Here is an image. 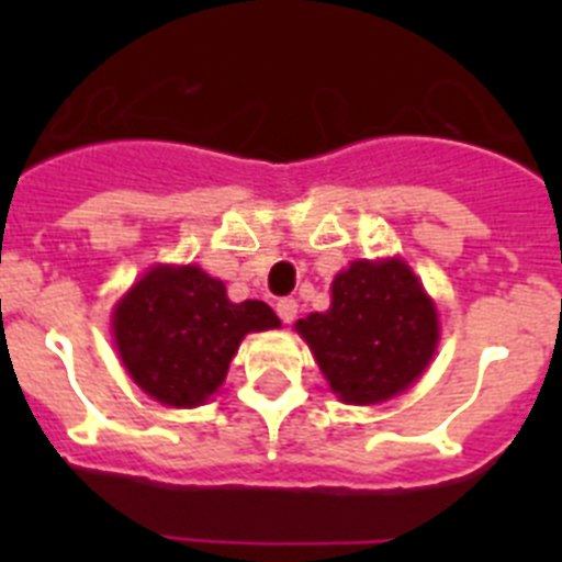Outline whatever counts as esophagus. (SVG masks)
I'll return each mask as SVG.
<instances>
[{"label": "esophagus", "mask_w": 562, "mask_h": 562, "mask_svg": "<svg viewBox=\"0 0 562 562\" xmlns=\"http://www.w3.org/2000/svg\"><path fill=\"white\" fill-rule=\"evenodd\" d=\"M276 312H278V317L284 321V324H292L297 315V304L292 301V297H281V301L276 304Z\"/></svg>", "instance_id": "obj_1"}]
</instances>
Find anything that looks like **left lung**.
<instances>
[{
    "mask_svg": "<svg viewBox=\"0 0 562 562\" xmlns=\"http://www.w3.org/2000/svg\"><path fill=\"white\" fill-rule=\"evenodd\" d=\"M331 391L351 405H374L425 371L439 340L436 306L411 267L355 261L331 284L329 312L297 321Z\"/></svg>",
    "mask_w": 562,
    "mask_h": 562,
    "instance_id": "1",
    "label": "left lung"
}]
</instances>
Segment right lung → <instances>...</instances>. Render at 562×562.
<instances>
[{"label":"right lung","mask_w":562,"mask_h":562,"mask_svg":"<svg viewBox=\"0 0 562 562\" xmlns=\"http://www.w3.org/2000/svg\"><path fill=\"white\" fill-rule=\"evenodd\" d=\"M278 324L265 301L231 304L200 267H154L114 310V342L148 396L193 408L225 382L241 337Z\"/></svg>","instance_id":"add662e5"}]
</instances>
